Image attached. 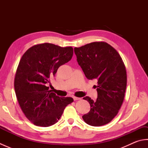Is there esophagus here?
Returning a JSON list of instances; mask_svg holds the SVG:
<instances>
[{
	"label": "esophagus",
	"mask_w": 148,
	"mask_h": 148,
	"mask_svg": "<svg viewBox=\"0 0 148 148\" xmlns=\"http://www.w3.org/2000/svg\"><path fill=\"white\" fill-rule=\"evenodd\" d=\"M73 99H74V100H80L81 99H80V98H79V97H73Z\"/></svg>",
	"instance_id": "34e87169"
}]
</instances>
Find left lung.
Returning <instances> with one entry per match:
<instances>
[{"label":"left lung","mask_w":148,"mask_h":148,"mask_svg":"<svg viewBox=\"0 0 148 148\" xmlns=\"http://www.w3.org/2000/svg\"><path fill=\"white\" fill-rule=\"evenodd\" d=\"M78 64L88 79H97V99L84 97L90 111L83 120L91 126L108 124L117 115L123 102L127 87V72L117 51L105 42H94L74 48Z\"/></svg>","instance_id":"1"}]
</instances>
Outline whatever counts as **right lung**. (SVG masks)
Listing matches in <instances>:
<instances>
[{"label":"right lung","instance_id":"obj_1","mask_svg":"<svg viewBox=\"0 0 148 148\" xmlns=\"http://www.w3.org/2000/svg\"><path fill=\"white\" fill-rule=\"evenodd\" d=\"M72 47L62 48L44 43L31 47L24 53L14 78V90L22 111L36 126H51L60 118L72 97H60L46 84L55 76L59 67L70 61Z\"/></svg>","mask_w":148,"mask_h":148}]
</instances>
